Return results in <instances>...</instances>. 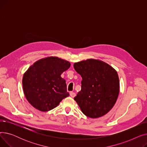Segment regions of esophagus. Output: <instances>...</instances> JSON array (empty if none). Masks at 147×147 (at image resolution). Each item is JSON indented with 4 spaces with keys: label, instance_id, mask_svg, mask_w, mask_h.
<instances>
[{
    "label": "esophagus",
    "instance_id": "1",
    "mask_svg": "<svg viewBox=\"0 0 147 147\" xmlns=\"http://www.w3.org/2000/svg\"><path fill=\"white\" fill-rule=\"evenodd\" d=\"M69 95H70V96H71L72 98H74V97L76 96V94L74 93V92H71L70 93H69Z\"/></svg>",
    "mask_w": 147,
    "mask_h": 147
}]
</instances>
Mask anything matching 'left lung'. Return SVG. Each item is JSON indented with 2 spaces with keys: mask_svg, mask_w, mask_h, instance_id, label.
Instances as JSON below:
<instances>
[{
  "mask_svg": "<svg viewBox=\"0 0 147 147\" xmlns=\"http://www.w3.org/2000/svg\"><path fill=\"white\" fill-rule=\"evenodd\" d=\"M74 68L82 78L81 90L74 99L83 113L90 118L107 114L119 94L117 71L104 62L93 59L76 63Z\"/></svg>",
  "mask_w": 147,
  "mask_h": 147,
  "instance_id": "obj_1",
  "label": "left lung"
}]
</instances>
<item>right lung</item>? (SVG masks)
Wrapping results in <instances>:
<instances>
[{"label":"right lung","instance_id":"right-lung-1","mask_svg":"<svg viewBox=\"0 0 147 147\" xmlns=\"http://www.w3.org/2000/svg\"><path fill=\"white\" fill-rule=\"evenodd\" d=\"M69 67L68 61L53 57L34 63L22 79L23 90L29 103L45 112L53 109L68 96L65 80L61 75Z\"/></svg>","mask_w":147,"mask_h":147}]
</instances>
